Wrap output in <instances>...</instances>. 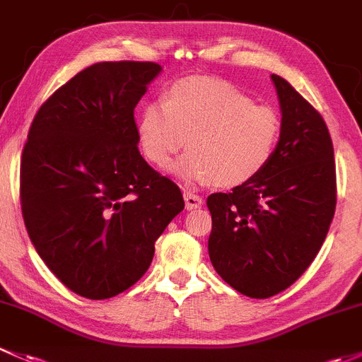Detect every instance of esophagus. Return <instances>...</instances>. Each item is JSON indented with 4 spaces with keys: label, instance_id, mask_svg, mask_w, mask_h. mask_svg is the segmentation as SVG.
Listing matches in <instances>:
<instances>
[{
    "label": "esophagus",
    "instance_id": "34e87169",
    "mask_svg": "<svg viewBox=\"0 0 362 362\" xmlns=\"http://www.w3.org/2000/svg\"><path fill=\"white\" fill-rule=\"evenodd\" d=\"M185 204H186V209H188V211H192V209H197V207L202 206L204 200H202V197L195 195V193L186 192L185 193Z\"/></svg>",
    "mask_w": 362,
    "mask_h": 362
}]
</instances>
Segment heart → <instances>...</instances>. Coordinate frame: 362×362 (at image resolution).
<instances>
[{"label": "heart", "instance_id": "obj_1", "mask_svg": "<svg viewBox=\"0 0 362 362\" xmlns=\"http://www.w3.org/2000/svg\"><path fill=\"white\" fill-rule=\"evenodd\" d=\"M282 136L281 113L255 103L221 78L192 76L176 81L165 100L144 106L139 141L151 163L165 167L186 146L174 165L186 182L238 186L268 167Z\"/></svg>", "mask_w": 362, "mask_h": 362}]
</instances>
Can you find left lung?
I'll return each instance as SVG.
<instances>
[{"mask_svg":"<svg viewBox=\"0 0 362 362\" xmlns=\"http://www.w3.org/2000/svg\"><path fill=\"white\" fill-rule=\"evenodd\" d=\"M282 111L274 158L255 180L212 193L209 258L223 281L249 298L284 291L314 262L337 207V167L320 113L272 74Z\"/></svg>","mask_w":362,"mask_h":362,"instance_id":"8db88e82","label":"left lung"}]
</instances>
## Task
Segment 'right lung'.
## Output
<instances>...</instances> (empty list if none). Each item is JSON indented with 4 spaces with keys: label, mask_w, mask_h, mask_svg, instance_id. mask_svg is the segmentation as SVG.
<instances>
[{
    "label": "right lung",
    "mask_w": 362,
    "mask_h": 362,
    "mask_svg": "<svg viewBox=\"0 0 362 362\" xmlns=\"http://www.w3.org/2000/svg\"><path fill=\"white\" fill-rule=\"evenodd\" d=\"M162 71L155 62H98L36 113L21 162L29 238L71 291L106 300L150 268L156 238L185 209L181 189L137 150L134 107Z\"/></svg>",
    "instance_id": "add662e5"
}]
</instances>
